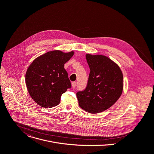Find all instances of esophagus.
Listing matches in <instances>:
<instances>
[{
  "label": "esophagus",
  "mask_w": 154,
  "mask_h": 154,
  "mask_svg": "<svg viewBox=\"0 0 154 154\" xmlns=\"http://www.w3.org/2000/svg\"><path fill=\"white\" fill-rule=\"evenodd\" d=\"M75 87H76V82H73L72 83V88L74 89L75 88Z\"/></svg>",
  "instance_id": "1"
}]
</instances>
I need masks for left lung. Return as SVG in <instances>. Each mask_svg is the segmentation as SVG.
<instances>
[{"label": "left lung", "instance_id": "left-lung-1", "mask_svg": "<svg viewBox=\"0 0 154 154\" xmlns=\"http://www.w3.org/2000/svg\"><path fill=\"white\" fill-rule=\"evenodd\" d=\"M90 67L87 86L78 91L79 106L87 112L97 114L110 108L123 91V74L112 60L101 54H86Z\"/></svg>", "mask_w": 154, "mask_h": 154}]
</instances>
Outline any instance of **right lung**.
<instances>
[{
    "label": "right lung",
    "mask_w": 154,
    "mask_h": 154,
    "mask_svg": "<svg viewBox=\"0 0 154 154\" xmlns=\"http://www.w3.org/2000/svg\"><path fill=\"white\" fill-rule=\"evenodd\" d=\"M74 54L73 51H48L35 58L27 68L25 76L27 89L37 104L50 108L60 104L61 94L71 87L64 66Z\"/></svg>",
    "instance_id": "obj_1"
}]
</instances>
